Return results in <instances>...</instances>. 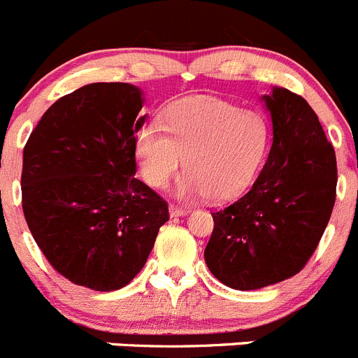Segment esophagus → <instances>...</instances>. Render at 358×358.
<instances>
[{
  "label": "esophagus",
  "instance_id": "1",
  "mask_svg": "<svg viewBox=\"0 0 358 358\" xmlns=\"http://www.w3.org/2000/svg\"><path fill=\"white\" fill-rule=\"evenodd\" d=\"M185 213H187V210L182 208V206L169 205V215L171 217H182V215H185Z\"/></svg>",
  "mask_w": 358,
  "mask_h": 358
}]
</instances>
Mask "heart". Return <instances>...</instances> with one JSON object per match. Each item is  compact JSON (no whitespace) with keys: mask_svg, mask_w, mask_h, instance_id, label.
<instances>
[{"mask_svg":"<svg viewBox=\"0 0 358 358\" xmlns=\"http://www.w3.org/2000/svg\"><path fill=\"white\" fill-rule=\"evenodd\" d=\"M266 125L256 113L217 99H185L164 115V129L146 125L136 138L139 169L148 185L164 189L185 157V194L219 201L242 189L266 146Z\"/></svg>","mask_w":358,"mask_h":358,"instance_id":"1","label":"heart"}]
</instances>
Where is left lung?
<instances>
[{
	"mask_svg": "<svg viewBox=\"0 0 358 358\" xmlns=\"http://www.w3.org/2000/svg\"><path fill=\"white\" fill-rule=\"evenodd\" d=\"M273 141L256 182L213 210L205 249L229 288L259 289L296 275L322 240L336 203L334 146L306 99L285 88L265 96Z\"/></svg>",
	"mask_w": 358,
	"mask_h": 358,
	"instance_id": "obj_1",
	"label": "left lung"
}]
</instances>
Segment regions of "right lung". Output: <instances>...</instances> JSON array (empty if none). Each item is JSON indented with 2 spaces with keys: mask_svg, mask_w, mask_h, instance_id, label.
Instances as JSON below:
<instances>
[{
  "mask_svg": "<svg viewBox=\"0 0 358 358\" xmlns=\"http://www.w3.org/2000/svg\"><path fill=\"white\" fill-rule=\"evenodd\" d=\"M141 92L93 83L56 100L22 153V212L49 265L96 292L129 285L152 252L168 203L136 178Z\"/></svg>",
  "mask_w": 358,
  "mask_h": 358,
  "instance_id": "right-lung-1",
  "label": "right lung"
}]
</instances>
